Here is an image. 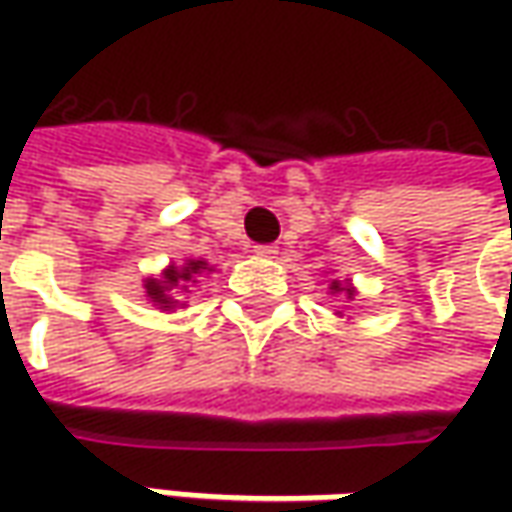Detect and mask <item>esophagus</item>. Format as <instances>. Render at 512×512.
Here are the masks:
<instances>
[{
	"instance_id": "esophagus-1",
	"label": "esophagus",
	"mask_w": 512,
	"mask_h": 512,
	"mask_svg": "<svg viewBox=\"0 0 512 512\" xmlns=\"http://www.w3.org/2000/svg\"><path fill=\"white\" fill-rule=\"evenodd\" d=\"M276 253H279V247H276V245H259V247H256V256H262V259H276Z\"/></svg>"
}]
</instances>
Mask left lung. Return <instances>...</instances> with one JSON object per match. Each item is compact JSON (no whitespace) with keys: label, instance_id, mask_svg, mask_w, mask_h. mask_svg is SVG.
<instances>
[{"label":"left lung","instance_id":"1","mask_svg":"<svg viewBox=\"0 0 512 512\" xmlns=\"http://www.w3.org/2000/svg\"><path fill=\"white\" fill-rule=\"evenodd\" d=\"M327 290H330V296H344L347 302L356 296V287H353L350 279H344V282L342 279H330V287H327ZM336 316H342V313H336Z\"/></svg>","mask_w":512,"mask_h":512}]
</instances>
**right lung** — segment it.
Masks as SVG:
<instances>
[{
	"mask_svg": "<svg viewBox=\"0 0 512 512\" xmlns=\"http://www.w3.org/2000/svg\"><path fill=\"white\" fill-rule=\"evenodd\" d=\"M213 270L216 267L207 265L205 259H185L182 265H168L159 276L145 279V296L156 310L173 313L176 307H185V296L190 293V287L199 285Z\"/></svg>",
	"mask_w": 512,
	"mask_h": 512,
	"instance_id": "add662e5",
	"label": "right lung"
}]
</instances>
